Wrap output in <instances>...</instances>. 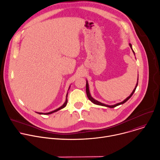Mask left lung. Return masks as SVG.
I'll return each instance as SVG.
<instances>
[{"label":"left lung","mask_w":160,"mask_h":160,"mask_svg":"<svg viewBox=\"0 0 160 160\" xmlns=\"http://www.w3.org/2000/svg\"><path fill=\"white\" fill-rule=\"evenodd\" d=\"M129 45H130V48L132 49V51H133V54H135V52H134V51H133V49H132V44L131 43H129ZM138 83H137V84H136V85H135V88L133 89V92H132V94L126 99H125L123 101H122V102H120V103H117V104H115V105H112V106H109V105H106V104H103V103H101V102H99V101H96V100H95L94 99H93L92 97H91V96H90V92H89V89H88V82H87H87H86V93H87V97H88V99L91 101V102H92L93 103H94L95 104H97V105H99V106H106V107H108V108H115V107H116V106H119V105H120V104H123V103H125V102H127L131 97H132V96L133 94V93H134V92L135 91V89H136V88H137V87H138Z\"/></svg>","instance_id":"obj_1"}]
</instances>
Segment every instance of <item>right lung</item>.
Instances as JSON below:
<instances>
[{"instance_id": "obj_1", "label": "right lung", "mask_w": 160, "mask_h": 160, "mask_svg": "<svg viewBox=\"0 0 160 160\" xmlns=\"http://www.w3.org/2000/svg\"><path fill=\"white\" fill-rule=\"evenodd\" d=\"M67 97H68V94H66V101H65V102L63 104V105L62 106H61V107H59V108H58L57 109H56V110H54V111H51V112H46V113H42V112H39L38 114H43V115H50V114H52V113H53V112H56V111H59V110H60V109H62V108H64L66 106V104H67V102H68V99H67Z\"/></svg>"}]
</instances>
